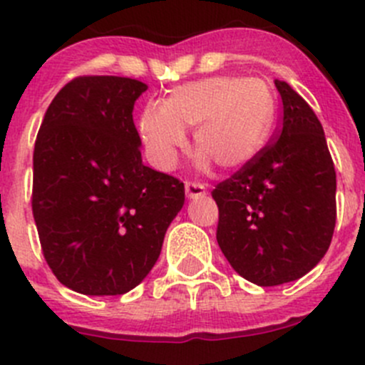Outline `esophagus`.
I'll return each instance as SVG.
<instances>
[{
    "instance_id": "1",
    "label": "esophagus",
    "mask_w": 365,
    "mask_h": 365,
    "mask_svg": "<svg viewBox=\"0 0 365 365\" xmlns=\"http://www.w3.org/2000/svg\"><path fill=\"white\" fill-rule=\"evenodd\" d=\"M185 194L189 200H197V197H203L206 194V189L201 183H194V182H187L185 183Z\"/></svg>"
}]
</instances>
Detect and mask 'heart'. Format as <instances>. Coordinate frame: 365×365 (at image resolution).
I'll use <instances>...</instances> for the list:
<instances>
[{
	"instance_id": "obj_1",
	"label": "heart",
	"mask_w": 365,
	"mask_h": 365,
	"mask_svg": "<svg viewBox=\"0 0 365 365\" xmlns=\"http://www.w3.org/2000/svg\"><path fill=\"white\" fill-rule=\"evenodd\" d=\"M277 114L274 91L257 77L212 76L180 84L165 102H150L138 121L148 160L171 171L187 145L185 128L194 127L196 165H219L237 173L259 157L272 135Z\"/></svg>"
}]
</instances>
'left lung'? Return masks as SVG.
Returning a JSON list of instances; mask_svg holds the SVG:
<instances>
[{
	"mask_svg": "<svg viewBox=\"0 0 365 365\" xmlns=\"http://www.w3.org/2000/svg\"><path fill=\"white\" fill-rule=\"evenodd\" d=\"M275 86L284 111L279 139L212 192L220 251L257 286L304 277L336 227V169L322 123L286 81Z\"/></svg>",
	"mask_w": 365,
	"mask_h": 365,
	"instance_id": "1",
	"label": "left lung"
}]
</instances>
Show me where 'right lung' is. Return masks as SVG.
Segmentation results:
<instances>
[{"label": "right lung", "instance_id": "right-lung-1", "mask_svg": "<svg viewBox=\"0 0 365 365\" xmlns=\"http://www.w3.org/2000/svg\"><path fill=\"white\" fill-rule=\"evenodd\" d=\"M145 83L77 77L43 114L33 153V217L58 281L123 295L159 259L185 201L180 180L143 164L132 111Z\"/></svg>", "mask_w": 365, "mask_h": 365}]
</instances>
